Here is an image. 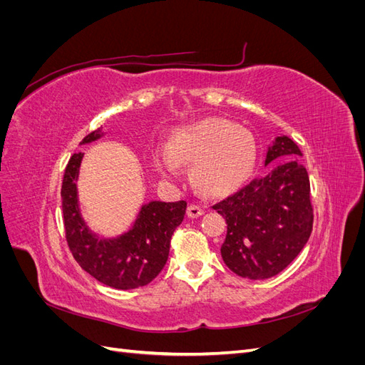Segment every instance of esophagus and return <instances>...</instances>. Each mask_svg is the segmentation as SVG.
Masks as SVG:
<instances>
[{
	"label": "esophagus",
	"mask_w": 365,
	"mask_h": 365,
	"mask_svg": "<svg viewBox=\"0 0 365 365\" xmlns=\"http://www.w3.org/2000/svg\"><path fill=\"white\" fill-rule=\"evenodd\" d=\"M204 215V208L197 204H190L187 208V216L189 217H200Z\"/></svg>",
	"instance_id": "1"
}]
</instances>
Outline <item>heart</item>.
Listing matches in <instances>:
<instances>
[{"label":"heart","mask_w":365,"mask_h":365,"mask_svg":"<svg viewBox=\"0 0 365 365\" xmlns=\"http://www.w3.org/2000/svg\"><path fill=\"white\" fill-rule=\"evenodd\" d=\"M256 161V137L224 118H205L176 129L169 146L155 152L157 169L164 178L180 180V163H192V181L210 196L237 190L251 176Z\"/></svg>","instance_id":"obj_1"}]
</instances>
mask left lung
Instances as JSON below:
<instances>
[{"label":"left lung","instance_id":"left-lung-1","mask_svg":"<svg viewBox=\"0 0 365 365\" xmlns=\"http://www.w3.org/2000/svg\"><path fill=\"white\" fill-rule=\"evenodd\" d=\"M286 135L268 148L264 165L286 157L264 176L213 205L227 220L220 254L240 277L264 280L282 272L304 248L312 233L314 210L307 170Z\"/></svg>","mask_w":365,"mask_h":365}]
</instances>
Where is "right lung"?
<instances>
[{"label":"right lung","instance_id":"right-lung-1","mask_svg":"<svg viewBox=\"0 0 365 365\" xmlns=\"http://www.w3.org/2000/svg\"><path fill=\"white\" fill-rule=\"evenodd\" d=\"M103 137L102 128L88 134L81 145ZM83 153H74L62 181V212L73 257L96 280L115 289H135L150 283L169 257L170 239L185 216L187 202L150 201L141 205L134 225L117 237H98L86 225L79 207L77 178Z\"/></svg>","mask_w":365,"mask_h":365}]
</instances>
